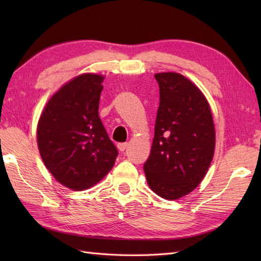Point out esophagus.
<instances>
[{
  "label": "esophagus",
  "mask_w": 261,
  "mask_h": 261,
  "mask_svg": "<svg viewBox=\"0 0 261 261\" xmlns=\"http://www.w3.org/2000/svg\"><path fill=\"white\" fill-rule=\"evenodd\" d=\"M126 147H127V143H124V142L118 143V149H119L120 151H124L125 149H126Z\"/></svg>",
  "instance_id": "34e87169"
}]
</instances>
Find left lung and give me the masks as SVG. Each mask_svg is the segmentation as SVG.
Segmentation results:
<instances>
[{
    "label": "left lung",
    "instance_id": "obj_1",
    "mask_svg": "<svg viewBox=\"0 0 261 261\" xmlns=\"http://www.w3.org/2000/svg\"><path fill=\"white\" fill-rule=\"evenodd\" d=\"M159 108L150 156L143 166L149 187L178 199L197 187L213 159L215 130L203 93L180 74L154 75Z\"/></svg>",
    "mask_w": 261,
    "mask_h": 261
}]
</instances>
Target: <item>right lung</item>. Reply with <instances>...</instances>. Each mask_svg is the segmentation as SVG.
Here are the masks:
<instances>
[{
	"instance_id": "right-lung-1",
	"label": "right lung",
	"mask_w": 261,
	"mask_h": 261,
	"mask_svg": "<svg viewBox=\"0 0 261 261\" xmlns=\"http://www.w3.org/2000/svg\"><path fill=\"white\" fill-rule=\"evenodd\" d=\"M103 80L95 74L75 77L49 99L38 122V147L47 169L75 191L101 180L119 153L98 116Z\"/></svg>"
}]
</instances>
